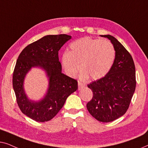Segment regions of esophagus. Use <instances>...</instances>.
<instances>
[{
  "instance_id": "34e87169",
  "label": "esophagus",
  "mask_w": 148,
  "mask_h": 148,
  "mask_svg": "<svg viewBox=\"0 0 148 148\" xmlns=\"http://www.w3.org/2000/svg\"><path fill=\"white\" fill-rule=\"evenodd\" d=\"M85 86H86V85H85L84 84H83V83H82L81 82H79H79H78V90H80L81 89L84 88Z\"/></svg>"
}]
</instances>
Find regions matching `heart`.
<instances>
[{
	"instance_id": "1",
	"label": "heart",
	"mask_w": 148,
	"mask_h": 148,
	"mask_svg": "<svg viewBox=\"0 0 148 148\" xmlns=\"http://www.w3.org/2000/svg\"><path fill=\"white\" fill-rule=\"evenodd\" d=\"M71 50L61 56V62L66 74L75 77L80 69L81 78L90 77L93 80L106 76L114 64L116 49L112 42L106 40L84 37L73 42Z\"/></svg>"
}]
</instances>
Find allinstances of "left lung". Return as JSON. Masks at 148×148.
Returning a JSON list of instances; mask_svg holds the SVG:
<instances>
[{
    "label": "left lung",
    "mask_w": 148,
    "mask_h": 148,
    "mask_svg": "<svg viewBox=\"0 0 148 148\" xmlns=\"http://www.w3.org/2000/svg\"><path fill=\"white\" fill-rule=\"evenodd\" d=\"M110 40L116 49V58L108 73L88 85L93 92L87 104L92 116L108 123L122 116L129 108L136 87L135 67L132 56L116 38L100 35Z\"/></svg>",
    "instance_id": "8db88e82"
}]
</instances>
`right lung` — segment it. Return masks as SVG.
<instances>
[{
	"instance_id": "add662e5",
	"label": "right lung",
	"mask_w": 148,
	"mask_h": 148,
	"mask_svg": "<svg viewBox=\"0 0 148 148\" xmlns=\"http://www.w3.org/2000/svg\"><path fill=\"white\" fill-rule=\"evenodd\" d=\"M71 38L66 34L44 36L26 46L17 58L13 75V90L20 110L34 121L51 120L62 108L68 96L77 90V81L62 73L58 59V51ZM33 67L44 70L49 79L47 92L39 101L29 99L24 90L26 75Z\"/></svg>"
}]
</instances>
